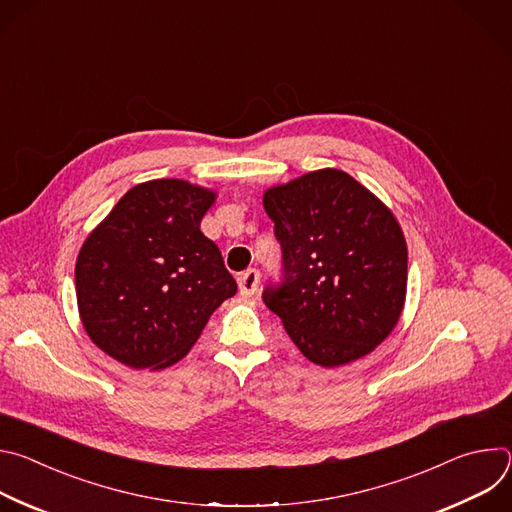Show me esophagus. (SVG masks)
Here are the masks:
<instances>
[{
  "instance_id": "1",
  "label": "esophagus",
  "mask_w": 512,
  "mask_h": 512,
  "mask_svg": "<svg viewBox=\"0 0 512 512\" xmlns=\"http://www.w3.org/2000/svg\"><path fill=\"white\" fill-rule=\"evenodd\" d=\"M259 281H261V275L257 269H247L245 273L239 275V291L243 298H251L257 294L259 289Z\"/></svg>"
}]
</instances>
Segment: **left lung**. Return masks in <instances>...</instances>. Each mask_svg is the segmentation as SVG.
Returning <instances> with one entry per match:
<instances>
[{
  "mask_svg": "<svg viewBox=\"0 0 512 512\" xmlns=\"http://www.w3.org/2000/svg\"><path fill=\"white\" fill-rule=\"evenodd\" d=\"M283 281L263 291L300 352L334 369L373 352L407 294V243L395 214L350 174L324 168L263 194Z\"/></svg>",
  "mask_w": 512,
  "mask_h": 512,
  "instance_id": "left-lung-1",
  "label": "left lung"
}]
</instances>
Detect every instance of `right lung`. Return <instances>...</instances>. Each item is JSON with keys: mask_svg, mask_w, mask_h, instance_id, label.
<instances>
[{"mask_svg": "<svg viewBox=\"0 0 512 512\" xmlns=\"http://www.w3.org/2000/svg\"><path fill=\"white\" fill-rule=\"evenodd\" d=\"M214 200L178 178L141 182L83 243L75 267L83 328L125 367H172L237 294L221 251L200 231Z\"/></svg>", "mask_w": 512, "mask_h": 512, "instance_id": "obj_1", "label": "right lung"}]
</instances>
